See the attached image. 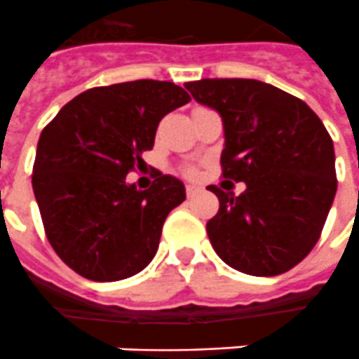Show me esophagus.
<instances>
[{"label": "esophagus", "mask_w": 359, "mask_h": 359, "mask_svg": "<svg viewBox=\"0 0 359 359\" xmlns=\"http://www.w3.org/2000/svg\"><path fill=\"white\" fill-rule=\"evenodd\" d=\"M203 188L198 187V184H187V196L188 198H194V196H198Z\"/></svg>", "instance_id": "1"}]
</instances>
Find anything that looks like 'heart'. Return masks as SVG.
Segmentation results:
<instances>
[{
  "label": "heart",
  "instance_id": "heart-1",
  "mask_svg": "<svg viewBox=\"0 0 359 359\" xmlns=\"http://www.w3.org/2000/svg\"><path fill=\"white\" fill-rule=\"evenodd\" d=\"M188 175H190V177H194V175H196V171H194V169H188Z\"/></svg>",
  "mask_w": 359,
  "mask_h": 359
}]
</instances>
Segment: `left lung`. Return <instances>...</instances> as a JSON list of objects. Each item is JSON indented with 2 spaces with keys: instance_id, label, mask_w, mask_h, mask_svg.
<instances>
[{
  "instance_id": "obj_1",
  "label": "left lung",
  "mask_w": 359,
  "mask_h": 359,
  "mask_svg": "<svg viewBox=\"0 0 359 359\" xmlns=\"http://www.w3.org/2000/svg\"><path fill=\"white\" fill-rule=\"evenodd\" d=\"M184 87L220 114L222 177L247 187L240 196L209 187L219 198V213L207 222L211 245L243 274L287 272L314 249L335 200L327 129L301 98L257 79H200Z\"/></svg>"
}]
</instances>
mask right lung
Listing matches in <instances>:
<instances>
[{
	"instance_id": "1",
	"label": "right lung",
	"mask_w": 359,
	"mask_h": 359,
	"mask_svg": "<svg viewBox=\"0 0 359 359\" xmlns=\"http://www.w3.org/2000/svg\"><path fill=\"white\" fill-rule=\"evenodd\" d=\"M187 102L171 81L93 87L41 131L32 187L45 236L74 272L118 281L150 264L167 215L187 200L184 184L158 171L137 190L126 177L144 163L161 118Z\"/></svg>"
}]
</instances>
